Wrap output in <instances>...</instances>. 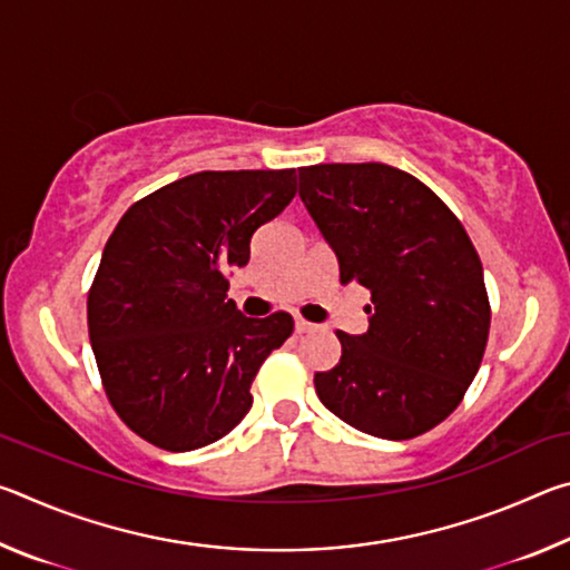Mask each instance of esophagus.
<instances>
[{
	"instance_id": "esophagus-1",
	"label": "esophagus",
	"mask_w": 570,
	"mask_h": 570,
	"mask_svg": "<svg viewBox=\"0 0 570 570\" xmlns=\"http://www.w3.org/2000/svg\"><path fill=\"white\" fill-rule=\"evenodd\" d=\"M294 330H296V334H308V332L316 330V324L304 322L302 316H296V320H294Z\"/></svg>"
}]
</instances>
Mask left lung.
<instances>
[{
	"label": "left lung",
	"mask_w": 570,
	"mask_h": 570,
	"mask_svg": "<svg viewBox=\"0 0 570 570\" xmlns=\"http://www.w3.org/2000/svg\"><path fill=\"white\" fill-rule=\"evenodd\" d=\"M298 196L340 262L372 292L370 330L336 332L342 360L316 372L322 404L354 430L410 440L465 397L490 332L482 264L455 214L384 163L298 170Z\"/></svg>",
	"instance_id": "1"
}]
</instances>
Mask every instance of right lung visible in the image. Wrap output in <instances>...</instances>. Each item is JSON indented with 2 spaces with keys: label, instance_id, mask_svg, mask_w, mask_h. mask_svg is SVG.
I'll list each match as a JSON object with an SVG mask.
<instances>
[{
  "label": "right lung",
  "instance_id": "right-lung-1",
  "mask_svg": "<svg viewBox=\"0 0 570 570\" xmlns=\"http://www.w3.org/2000/svg\"><path fill=\"white\" fill-rule=\"evenodd\" d=\"M294 196L296 170H204L125 210L90 288L88 326L105 392L135 435L188 452L246 417L250 382L294 320L244 316L228 276Z\"/></svg>",
  "mask_w": 570,
  "mask_h": 570
}]
</instances>
